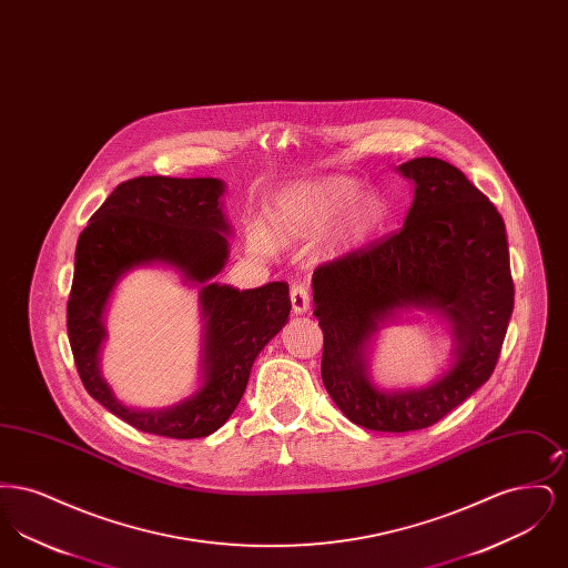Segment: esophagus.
I'll return each mask as SVG.
<instances>
[{"instance_id": "1", "label": "esophagus", "mask_w": 568, "mask_h": 568, "mask_svg": "<svg viewBox=\"0 0 568 568\" xmlns=\"http://www.w3.org/2000/svg\"><path fill=\"white\" fill-rule=\"evenodd\" d=\"M290 297H292V308H294L296 315H302V313L308 311V306H311V292H308V287L304 283H296L292 287Z\"/></svg>"}]
</instances>
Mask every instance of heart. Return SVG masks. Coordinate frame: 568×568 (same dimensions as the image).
Returning <instances> with one entry per match:
<instances>
[{
  "label": "heart",
  "instance_id": "heart-1",
  "mask_svg": "<svg viewBox=\"0 0 568 568\" xmlns=\"http://www.w3.org/2000/svg\"><path fill=\"white\" fill-rule=\"evenodd\" d=\"M385 216V206L375 191H355L347 179L302 181L281 191L272 204L271 221L281 241L308 239L325 230V241L334 248H355L368 243ZM248 246L260 255L274 253L266 227L248 230Z\"/></svg>",
  "mask_w": 568,
  "mask_h": 568
}]
</instances>
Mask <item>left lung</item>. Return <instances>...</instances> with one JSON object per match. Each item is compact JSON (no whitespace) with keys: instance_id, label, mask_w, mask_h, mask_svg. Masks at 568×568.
I'll return each mask as SVG.
<instances>
[{"instance_id":"left-lung-1","label":"left lung","mask_w":568,"mask_h":568,"mask_svg":"<svg viewBox=\"0 0 568 568\" xmlns=\"http://www.w3.org/2000/svg\"><path fill=\"white\" fill-rule=\"evenodd\" d=\"M398 172L415 187L403 230L313 272L325 389L347 419L377 433L428 428L477 392L494 373L514 313L496 206L443 160L417 158ZM413 310L450 325L453 364L424 388L381 390L369 377L377 332Z\"/></svg>"}]
</instances>
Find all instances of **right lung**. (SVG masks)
<instances>
[{
    "label": "right lung",
    "mask_w": 568,
    "mask_h": 568,
    "mask_svg": "<svg viewBox=\"0 0 568 568\" xmlns=\"http://www.w3.org/2000/svg\"><path fill=\"white\" fill-rule=\"evenodd\" d=\"M219 179L138 176L121 183L89 219L77 244L68 300V338L84 389L138 430L168 438L216 433L241 403L253 362L290 322V285L236 290L215 283L230 255L232 227ZM162 263L201 287L203 377L176 406L135 409L121 404L99 371L103 313L115 283L140 265Z\"/></svg>",
    "instance_id": "1"
}]
</instances>
